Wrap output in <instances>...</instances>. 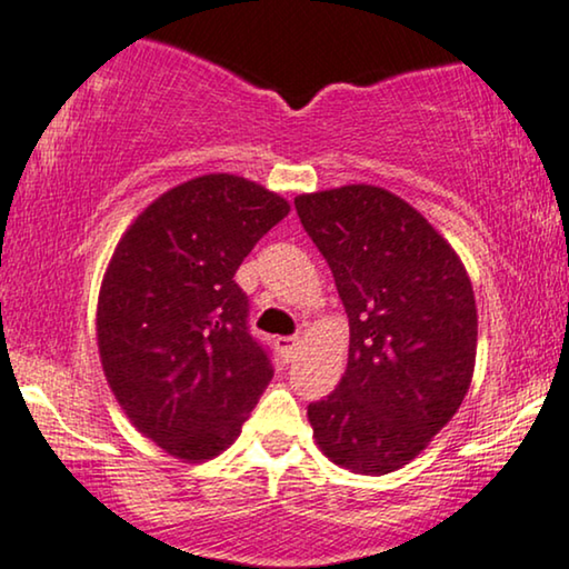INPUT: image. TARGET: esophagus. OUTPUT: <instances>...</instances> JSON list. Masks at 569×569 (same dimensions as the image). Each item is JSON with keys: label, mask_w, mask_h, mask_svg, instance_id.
<instances>
[{"label": "esophagus", "mask_w": 569, "mask_h": 569, "mask_svg": "<svg viewBox=\"0 0 569 569\" xmlns=\"http://www.w3.org/2000/svg\"><path fill=\"white\" fill-rule=\"evenodd\" d=\"M274 345H277V350L282 352V358H295V352H298V348H300V339L298 337H277L274 339Z\"/></svg>", "instance_id": "esophagus-1"}]
</instances>
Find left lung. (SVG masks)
I'll use <instances>...</instances> for the list:
<instances>
[{"label": "left lung", "mask_w": 569, "mask_h": 569, "mask_svg": "<svg viewBox=\"0 0 569 569\" xmlns=\"http://www.w3.org/2000/svg\"><path fill=\"white\" fill-rule=\"evenodd\" d=\"M295 209L350 321L342 381L308 405L313 439L350 473H395L468 395L478 345L473 284L429 219L389 190H319L295 198Z\"/></svg>", "instance_id": "1"}]
</instances>
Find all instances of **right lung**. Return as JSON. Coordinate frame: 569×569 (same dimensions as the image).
<instances>
[{
	"mask_svg": "<svg viewBox=\"0 0 569 569\" xmlns=\"http://www.w3.org/2000/svg\"><path fill=\"white\" fill-rule=\"evenodd\" d=\"M290 203L238 174H203L146 206L117 242L96 308V337L132 426L182 462L240 437L271 381L234 282Z\"/></svg>",
	"mask_w": 569,
	"mask_h": 569,
	"instance_id": "add662e5",
	"label": "right lung"
}]
</instances>
